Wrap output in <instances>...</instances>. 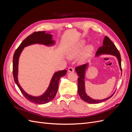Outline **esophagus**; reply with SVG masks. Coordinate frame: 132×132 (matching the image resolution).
Masks as SVG:
<instances>
[{
  "label": "esophagus",
  "instance_id": "1",
  "mask_svg": "<svg viewBox=\"0 0 132 132\" xmlns=\"http://www.w3.org/2000/svg\"><path fill=\"white\" fill-rule=\"evenodd\" d=\"M74 71V69L73 68H72V67L69 68V69H68V72H69V73H73Z\"/></svg>",
  "mask_w": 132,
  "mask_h": 132
}]
</instances>
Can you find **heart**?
Listing matches in <instances>:
<instances>
[{"instance_id":"obj_1","label":"heart","mask_w":132,"mask_h":132,"mask_svg":"<svg viewBox=\"0 0 132 132\" xmlns=\"http://www.w3.org/2000/svg\"><path fill=\"white\" fill-rule=\"evenodd\" d=\"M86 41L85 40H81L78 42L75 45L73 46L68 51L67 56L68 58L73 59L78 57L81 53L83 48L85 45ZM94 51V47L93 45H89L85 47L81 53L80 61L81 62H84L88 59Z\"/></svg>"}]
</instances>
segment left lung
<instances>
[{
    "label": "left lung",
    "mask_w": 132,
    "mask_h": 132,
    "mask_svg": "<svg viewBox=\"0 0 132 132\" xmlns=\"http://www.w3.org/2000/svg\"><path fill=\"white\" fill-rule=\"evenodd\" d=\"M101 54H111L114 55L118 59L119 68L122 72L121 68V55L118 50L114 45V43L111 41V39L107 36H105L103 42V46L100 47L98 49L96 56L98 57ZM88 67V64H83L82 65L77 67L75 68L76 72L77 73L79 78L78 79V91L80 97L84 101L89 103H98L103 101H105L109 99L112 96V94L110 97L106 98L103 100H95L90 97L89 96L86 94L85 89V71L86 68ZM114 94V93H113Z\"/></svg>",
    "instance_id": "left-lung-1"
}]
</instances>
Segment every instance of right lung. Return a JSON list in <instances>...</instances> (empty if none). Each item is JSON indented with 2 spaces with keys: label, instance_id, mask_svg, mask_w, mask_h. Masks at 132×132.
I'll use <instances>...</instances> for the list:
<instances>
[{
  "label": "right lung",
  "instance_id": "add662e5",
  "mask_svg": "<svg viewBox=\"0 0 132 132\" xmlns=\"http://www.w3.org/2000/svg\"><path fill=\"white\" fill-rule=\"evenodd\" d=\"M36 43L51 46L54 45L55 42L52 39V35L50 34H46L45 31L35 32L32 34L29 35L21 42L14 54L13 73L14 81L25 98L30 102L37 103V104L42 105L50 102L54 98L58 91L59 80L61 77L66 74L67 70H63L55 72L53 74V77L51 79L48 87L45 93L42 95L39 96H33L27 94L22 89L18 81V75L19 59L23 48Z\"/></svg>",
  "mask_w": 132,
  "mask_h": 132
}]
</instances>
